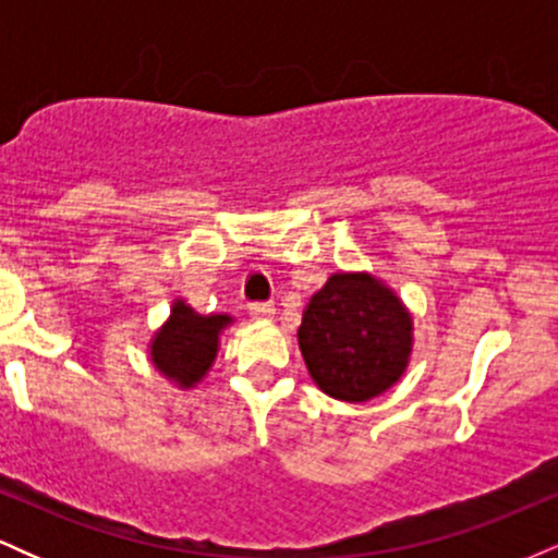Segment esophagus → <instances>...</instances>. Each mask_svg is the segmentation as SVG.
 <instances>
[{
	"label": "esophagus",
	"instance_id": "obj_1",
	"mask_svg": "<svg viewBox=\"0 0 558 558\" xmlns=\"http://www.w3.org/2000/svg\"><path fill=\"white\" fill-rule=\"evenodd\" d=\"M248 315L254 319H270L275 315L272 304H248Z\"/></svg>",
	"mask_w": 558,
	"mask_h": 558
}]
</instances>
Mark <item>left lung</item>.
Masks as SVG:
<instances>
[{
	"label": "left lung",
	"mask_w": 558,
	"mask_h": 558,
	"mask_svg": "<svg viewBox=\"0 0 558 558\" xmlns=\"http://www.w3.org/2000/svg\"><path fill=\"white\" fill-rule=\"evenodd\" d=\"M296 338L310 377L323 393L364 403L407 375L414 317L383 278L341 270L310 299Z\"/></svg>",
	"instance_id": "obj_1"
}]
</instances>
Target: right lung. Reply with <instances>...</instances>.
Returning <instances> with one entry per match:
<instances>
[{
    "instance_id": "1",
    "label": "right lung",
    "mask_w": 558,
    "mask_h": 558,
    "mask_svg": "<svg viewBox=\"0 0 558 558\" xmlns=\"http://www.w3.org/2000/svg\"><path fill=\"white\" fill-rule=\"evenodd\" d=\"M233 323L230 315H198L183 299H172L168 319L146 343V356L165 380L191 390L209 375L222 332Z\"/></svg>"
}]
</instances>
